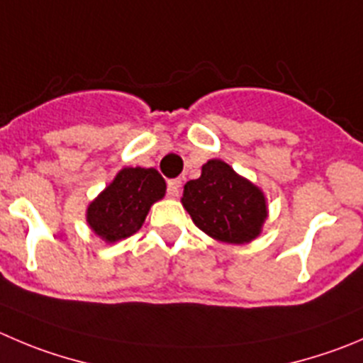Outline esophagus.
Segmentation results:
<instances>
[{
	"label": "esophagus",
	"instance_id": "1",
	"mask_svg": "<svg viewBox=\"0 0 363 363\" xmlns=\"http://www.w3.org/2000/svg\"><path fill=\"white\" fill-rule=\"evenodd\" d=\"M179 187H182V179L174 178V179H169L167 182V194L171 198H176L179 194Z\"/></svg>",
	"mask_w": 363,
	"mask_h": 363
}]
</instances>
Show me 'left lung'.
<instances>
[{
	"mask_svg": "<svg viewBox=\"0 0 363 363\" xmlns=\"http://www.w3.org/2000/svg\"><path fill=\"white\" fill-rule=\"evenodd\" d=\"M182 205L199 230L226 244L251 242L267 219L264 192L217 158L185 184Z\"/></svg>",
	"mask_w": 363,
	"mask_h": 363,
	"instance_id": "left-lung-1",
	"label": "left lung"
}]
</instances>
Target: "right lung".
Listing matches in <instances>:
<instances>
[{"instance_id": "1", "label": "right lung", "mask_w": 363, "mask_h": 363, "mask_svg": "<svg viewBox=\"0 0 363 363\" xmlns=\"http://www.w3.org/2000/svg\"><path fill=\"white\" fill-rule=\"evenodd\" d=\"M164 196L165 179L157 169L124 167L89 205L87 223L105 242H117L137 233L151 205Z\"/></svg>"}]
</instances>
